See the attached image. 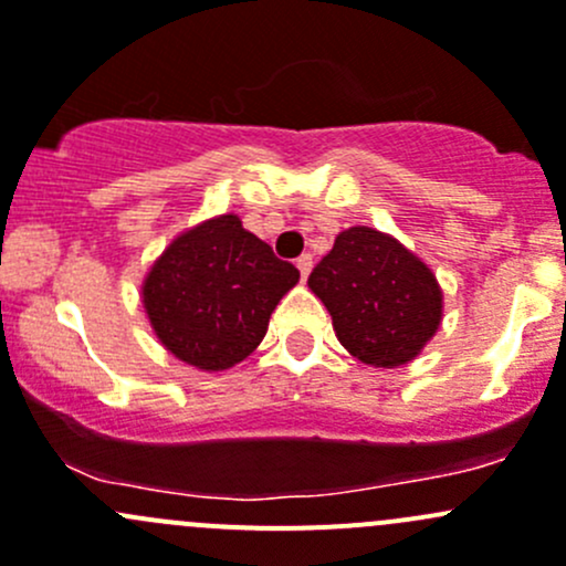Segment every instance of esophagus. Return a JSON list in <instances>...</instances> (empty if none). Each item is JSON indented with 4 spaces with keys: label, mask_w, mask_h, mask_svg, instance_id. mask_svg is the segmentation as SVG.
I'll list each match as a JSON object with an SVG mask.
<instances>
[{
    "label": "esophagus",
    "mask_w": 566,
    "mask_h": 566,
    "mask_svg": "<svg viewBox=\"0 0 566 566\" xmlns=\"http://www.w3.org/2000/svg\"><path fill=\"white\" fill-rule=\"evenodd\" d=\"M295 265H298L301 279H304V282H306V276H310V271H312V254H301L298 260H295Z\"/></svg>",
    "instance_id": "esophagus-1"
}]
</instances>
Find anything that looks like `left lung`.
I'll return each instance as SVG.
<instances>
[{"label":"left lung","instance_id":"8db88e82","mask_svg":"<svg viewBox=\"0 0 566 566\" xmlns=\"http://www.w3.org/2000/svg\"><path fill=\"white\" fill-rule=\"evenodd\" d=\"M336 339L369 367H402L436 336L443 293L436 273L386 232L350 227L310 276Z\"/></svg>","mask_w":566,"mask_h":566}]
</instances>
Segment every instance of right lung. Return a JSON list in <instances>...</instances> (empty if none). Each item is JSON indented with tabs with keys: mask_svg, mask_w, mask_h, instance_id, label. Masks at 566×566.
<instances>
[{
	"mask_svg": "<svg viewBox=\"0 0 566 566\" xmlns=\"http://www.w3.org/2000/svg\"><path fill=\"white\" fill-rule=\"evenodd\" d=\"M298 279L293 262L279 260L230 213L177 235L153 262L142 301L175 358L221 373L254 353L271 312Z\"/></svg>",
	"mask_w": 566,
	"mask_h": 566,
	"instance_id": "right-lung-1",
	"label": "right lung"
}]
</instances>
